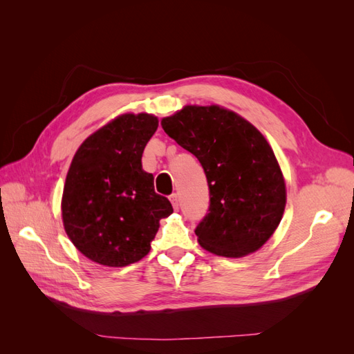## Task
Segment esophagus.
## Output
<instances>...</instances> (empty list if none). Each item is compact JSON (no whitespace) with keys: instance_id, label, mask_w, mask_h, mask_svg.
<instances>
[{"instance_id":"esophagus-1","label":"esophagus","mask_w":354,"mask_h":354,"mask_svg":"<svg viewBox=\"0 0 354 354\" xmlns=\"http://www.w3.org/2000/svg\"><path fill=\"white\" fill-rule=\"evenodd\" d=\"M169 201H171V203H173L174 209H178V196H177V194L171 195V196H169Z\"/></svg>"}]
</instances>
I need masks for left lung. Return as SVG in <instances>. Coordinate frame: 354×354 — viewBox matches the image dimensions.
I'll return each mask as SVG.
<instances>
[{
	"label": "left lung",
	"instance_id": "8db88e82",
	"mask_svg": "<svg viewBox=\"0 0 354 354\" xmlns=\"http://www.w3.org/2000/svg\"><path fill=\"white\" fill-rule=\"evenodd\" d=\"M160 124L207 176L209 207L195 229L202 248L223 257L261 248L286 202L283 176L263 134L218 106H186Z\"/></svg>",
	"mask_w": 354,
	"mask_h": 354
}]
</instances>
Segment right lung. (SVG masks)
Here are the masks:
<instances>
[{"label": "right lung", "instance_id": "1", "mask_svg": "<svg viewBox=\"0 0 354 354\" xmlns=\"http://www.w3.org/2000/svg\"><path fill=\"white\" fill-rule=\"evenodd\" d=\"M158 118L127 113L91 134L66 176L62 216L69 239L90 260L122 267L151 251L159 220L173 205L142 167Z\"/></svg>", "mask_w": 354, "mask_h": 354}]
</instances>
